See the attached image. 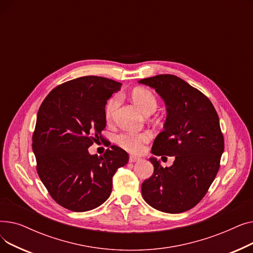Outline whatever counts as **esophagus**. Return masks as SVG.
<instances>
[{
	"label": "esophagus",
	"instance_id": "obj_1",
	"mask_svg": "<svg viewBox=\"0 0 253 253\" xmlns=\"http://www.w3.org/2000/svg\"><path fill=\"white\" fill-rule=\"evenodd\" d=\"M139 160H140L139 157H136V156H130V157H129V161H130L131 163L137 162V161H139Z\"/></svg>",
	"mask_w": 253,
	"mask_h": 253
}]
</instances>
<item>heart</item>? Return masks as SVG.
Instances as JSON below:
<instances>
[{
  "mask_svg": "<svg viewBox=\"0 0 253 253\" xmlns=\"http://www.w3.org/2000/svg\"><path fill=\"white\" fill-rule=\"evenodd\" d=\"M132 100L135 102L138 108L145 115L152 114L157 108V98L154 93L145 88H136L131 93ZM120 97L118 95L113 96L105 105L104 115L108 121H111L118 105ZM151 140V134L149 132H122L117 135V143L125 151L132 154H140L144 150V144Z\"/></svg>",
  "mask_w": 253,
  "mask_h": 253,
  "instance_id": "1",
  "label": "heart"
}]
</instances>
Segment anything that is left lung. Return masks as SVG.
Returning a JSON list of instances; mask_svg holds the SVG:
<instances>
[{
    "instance_id": "left-lung-1",
    "label": "left lung",
    "mask_w": 253,
    "mask_h": 253,
    "mask_svg": "<svg viewBox=\"0 0 253 253\" xmlns=\"http://www.w3.org/2000/svg\"><path fill=\"white\" fill-rule=\"evenodd\" d=\"M166 104L164 130L155 138L152 154L173 156L170 167L150 158L154 173L141 184L144 201L167 213L195 207L213 182L224 149L219 119L202 92L174 75L141 79Z\"/></svg>"
}]
</instances>
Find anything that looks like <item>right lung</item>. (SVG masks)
Instances as JSON below:
<instances>
[{
	"instance_id": "add662e5",
	"label": "right lung",
	"mask_w": 253,
	"mask_h": 253,
	"mask_svg": "<svg viewBox=\"0 0 253 253\" xmlns=\"http://www.w3.org/2000/svg\"><path fill=\"white\" fill-rule=\"evenodd\" d=\"M121 86L102 77H81L53 89L40 106L33 134L37 172L66 209L84 212L100 206L112 193L116 171L129 160L117 145L100 157L88 152L93 141L103 139L105 104Z\"/></svg>"
}]
</instances>
